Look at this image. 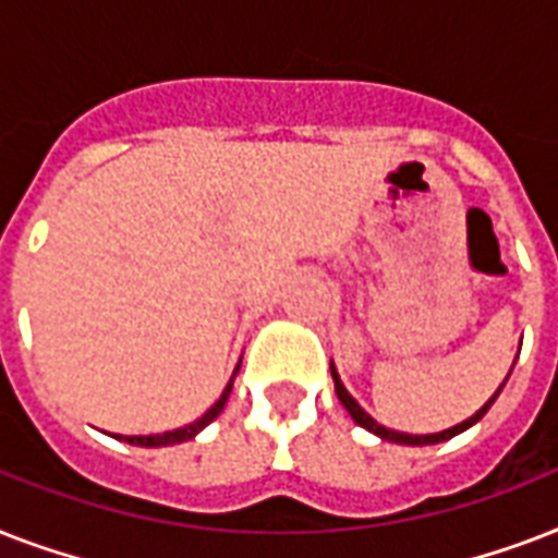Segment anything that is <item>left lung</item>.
Instances as JSON below:
<instances>
[{"instance_id": "left-lung-1", "label": "left lung", "mask_w": 558, "mask_h": 558, "mask_svg": "<svg viewBox=\"0 0 558 558\" xmlns=\"http://www.w3.org/2000/svg\"><path fill=\"white\" fill-rule=\"evenodd\" d=\"M521 350V348H519ZM512 367H515V362H512ZM330 373H332V381H336V397H339V402L344 408H348V414L353 416V423L362 425V428H367L371 434H376V437H381V440H388V442H399V446H434V442H442V440H451V437H458V434H463L466 428H472V425L481 420V416L493 408V402L498 399V393L504 390V385H507V379H510V373H507V379L501 381V388L495 390L493 397L486 399L484 408H477L475 414L469 416V420H463V423L458 425H451V428H446V432H437V434H405V432H393V428H385V425H379L376 420H373L371 414H367L365 408L359 405L356 399L350 397V390L344 388V381H341L339 371H336V365L330 362Z\"/></svg>"}]
</instances>
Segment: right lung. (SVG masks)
Returning a JSON list of instances; mask_svg holds the SVG:
<instances>
[{
	"mask_svg": "<svg viewBox=\"0 0 558 558\" xmlns=\"http://www.w3.org/2000/svg\"><path fill=\"white\" fill-rule=\"evenodd\" d=\"M236 371H240V365H236L234 373H231V379H228L226 390H222V397H219L217 402H214V405H210L208 411L199 416V420H196V423L182 425V428H177V432H165V434H133V437H126V434H116V437L118 440L130 442V446H144V449H159V446H177V442L193 440V437H196V434H199L205 425H210L219 414H222V408H226V402H228V393H231V388H234Z\"/></svg>",
	"mask_w": 558,
	"mask_h": 558,
	"instance_id": "1",
	"label": "right lung"
}]
</instances>
